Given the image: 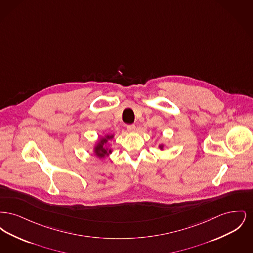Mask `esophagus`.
<instances>
[{
    "label": "esophagus",
    "instance_id": "34e87169",
    "mask_svg": "<svg viewBox=\"0 0 253 253\" xmlns=\"http://www.w3.org/2000/svg\"><path fill=\"white\" fill-rule=\"evenodd\" d=\"M127 130H128L129 132H134V130H135V125H134V124H128V125H127Z\"/></svg>",
    "mask_w": 253,
    "mask_h": 253
}]
</instances>
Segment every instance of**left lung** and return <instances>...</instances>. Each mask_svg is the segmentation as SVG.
<instances>
[{"label":"left lung","instance_id":"obj_1","mask_svg":"<svg viewBox=\"0 0 253 253\" xmlns=\"http://www.w3.org/2000/svg\"><path fill=\"white\" fill-rule=\"evenodd\" d=\"M160 147H161V146H160Z\"/></svg>","mask_w":253,"mask_h":253}]
</instances>
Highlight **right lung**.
I'll use <instances>...</instances> for the list:
<instances>
[{"mask_svg":"<svg viewBox=\"0 0 253 253\" xmlns=\"http://www.w3.org/2000/svg\"><path fill=\"white\" fill-rule=\"evenodd\" d=\"M113 136L111 135V136H107L106 138H103L99 143H98V145L96 146V154L99 157H105L106 155H108V152H107V149H105L104 147H103V145H104V143L107 141V139H109V138H112ZM109 153H110V151H109Z\"/></svg>","mask_w":253,"mask_h":253,"instance_id":"add662e5","label":"right lung"}]
</instances>
